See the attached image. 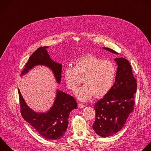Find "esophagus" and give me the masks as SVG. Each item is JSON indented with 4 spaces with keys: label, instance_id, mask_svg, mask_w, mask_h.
Listing matches in <instances>:
<instances>
[{
    "label": "esophagus",
    "instance_id": "34e87169",
    "mask_svg": "<svg viewBox=\"0 0 151 151\" xmlns=\"http://www.w3.org/2000/svg\"><path fill=\"white\" fill-rule=\"evenodd\" d=\"M78 107L79 108V109H82V108H84L86 106L85 105H84V104H78Z\"/></svg>",
    "mask_w": 151,
    "mask_h": 151
}]
</instances>
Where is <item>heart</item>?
Segmentation results:
<instances>
[{"label":"heart","mask_w":151,"mask_h":151,"mask_svg":"<svg viewBox=\"0 0 151 151\" xmlns=\"http://www.w3.org/2000/svg\"><path fill=\"white\" fill-rule=\"evenodd\" d=\"M116 75L115 65L110 60H103L91 54L85 55L77 59L75 67L68 66L64 70L68 88L75 92L82 83L84 85L76 92V96L86 102L94 95L101 97L111 89Z\"/></svg>","instance_id":"heart-1"}]
</instances>
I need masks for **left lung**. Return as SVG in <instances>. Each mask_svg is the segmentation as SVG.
Segmentation results:
<instances>
[{
    "label": "left lung",
    "mask_w": 151,
    "mask_h": 151,
    "mask_svg": "<svg viewBox=\"0 0 151 151\" xmlns=\"http://www.w3.org/2000/svg\"><path fill=\"white\" fill-rule=\"evenodd\" d=\"M118 55L114 50L103 47ZM117 65L115 82L109 92L94 105L95 120L93 129L99 136L108 137L120 131L133 111L134 94L137 90L131 65L123 58H115Z\"/></svg>",
    "instance_id": "left-lung-1"
}]
</instances>
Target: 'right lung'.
Segmentation results:
<instances>
[{"label":"right lung","instance_id":"1","mask_svg":"<svg viewBox=\"0 0 151 151\" xmlns=\"http://www.w3.org/2000/svg\"><path fill=\"white\" fill-rule=\"evenodd\" d=\"M48 46L38 48L29 57L21 76L26 75L35 66L40 65L48 68L55 76L58 84L62 78L61 63L53 60L48 54ZM21 113L22 117L43 138L47 140H58L65 135L68 126L70 112L77 109L75 99L71 95L56 90L53 105L45 113L34 111L25 103L18 89Z\"/></svg>","mask_w":151,"mask_h":151}]
</instances>
